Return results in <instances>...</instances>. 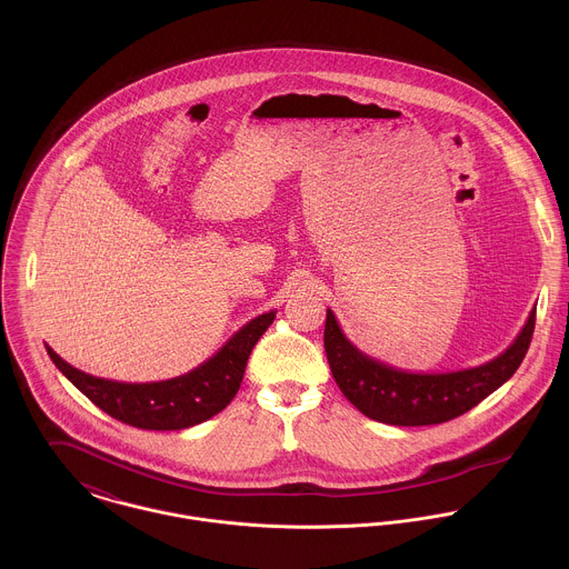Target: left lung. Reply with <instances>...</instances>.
<instances>
[{
  "instance_id": "8db88e82",
  "label": "left lung",
  "mask_w": 569,
  "mask_h": 569,
  "mask_svg": "<svg viewBox=\"0 0 569 569\" xmlns=\"http://www.w3.org/2000/svg\"><path fill=\"white\" fill-rule=\"evenodd\" d=\"M537 307L515 341L482 366L453 372H407L363 355L326 309L325 350L341 395L372 420L399 427L447 422L462 416L501 388L521 366Z\"/></svg>"
}]
</instances>
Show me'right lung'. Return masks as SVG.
<instances>
[{"mask_svg":"<svg viewBox=\"0 0 569 569\" xmlns=\"http://www.w3.org/2000/svg\"><path fill=\"white\" fill-rule=\"evenodd\" d=\"M273 318L276 311L253 318L208 361L181 377L156 383L98 379L63 361L50 346L46 348L54 366L111 418L140 429L174 431L199 425L230 406L241 388L249 352Z\"/></svg>","mask_w":569,"mask_h":569,"instance_id":"obj_1","label":"right lung"}]
</instances>
